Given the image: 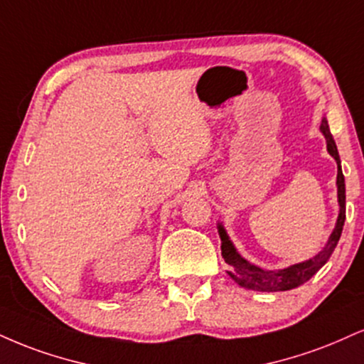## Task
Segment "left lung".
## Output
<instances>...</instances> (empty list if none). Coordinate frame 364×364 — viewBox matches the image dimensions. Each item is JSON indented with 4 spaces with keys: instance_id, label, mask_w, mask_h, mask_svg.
<instances>
[{
    "instance_id": "obj_1",
    "label": "left lung",
    "mask_w": 364,
    "mask_h": 364,
    "mask_svg": "<svg viewBox=\"0 0 364 364\" xmlns=\"http://www.w3.org/2000/svg\"><path fill=\"white\" fill-rule=\"evenodd\" d=\"M321 132L327 140V151L334 157L337 163V201H339V215H337V222L334 230H332L329 240H327L326 247L322 249L317 256H314L312 259L299 262V264L288 266L284 269H262L259 266L251 264L247 259H244L242 256L237 252V249L234 247L232 240L227 235V232L222 224H218V235L222 239V256L227 264L230 266L229 277L234 279L235 283L240 284L242 288L254 291H287L291 288L300 287L305 282H309L310 278L317 273L318 269L329 261L331 254L334 252V249L339 242L341 234H343V227L346 220V185H344V174L341 169V159L339 152H337L336 142L332 139V134L329 130V124H327L326 118H322L321 124Z\"/></svg>"
}]
</instances>
